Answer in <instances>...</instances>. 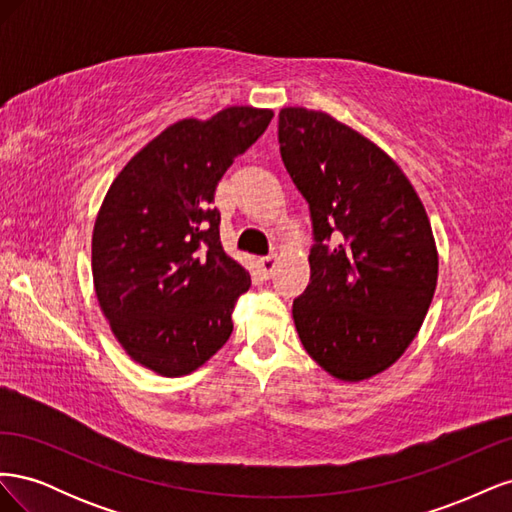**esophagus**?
Returning <instances> with one entry per match:
<instances>
[{"instance_id": "obj_1", "label": "esophagus", "mask_w": 512, "mask_h": 512, "mask_svg": "<svg viewBox=\"0 0 512 512\" xmlns=\"http://www.w3.org/2000/svg\"><path fill=\"white\" fill-rule=\"evenodd\" d=\"M275 265H277V258H275L273 254L258 260V269L262 271V275H265V277H271V275H273V271H275Z\"/></svg>"}]
</instances>
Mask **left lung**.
Returning <instances> with one entry per match:
<instances>
[{
    "mask_svg": "<svg viewBox=\"0 0 512 512\" xmlns=\"http://www.w3.org/2000/svg\"><path fill=\"white\" fill-rule=\"evenodd\" d=\"M277 141L314 230L294 327L324 371L367 380L406 352L436 292L425 207L378 145L327 113L282 108Z\"/></svg>",
    "mask_w": 512,
    "mask_h": 512,
    "instance_id": "obj_1",
    "label": "left lung"
}]
</instances>
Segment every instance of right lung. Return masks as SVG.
<instances>
[{"label": "right lung", "mask_w": 512, "mask_h": 512, "mask_svg": "<svg viewBox=\"0 0 512 512\" xmlns=\"http://www.w3.org/2000/svg\"><path fill=\"white\" fill-rule=\"evenodd\" d=\"M271 119L273 111L254 106L181 119L106 192L91 239L96 297L123 350L160 376L190 374L232 333L250 273L224 252L211 203L228 166Z\"/></svg>", "instance_id": "obj_1"}]
</instances>
